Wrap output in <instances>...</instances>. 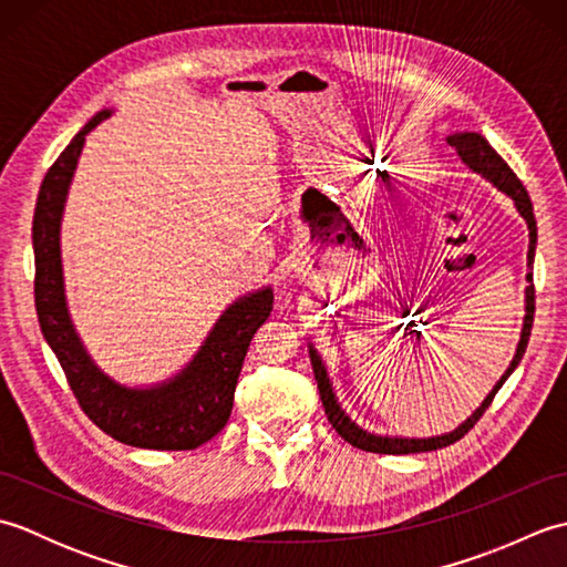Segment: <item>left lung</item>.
<instances>
[{
	"label": "left lung",
	"instance_id": "left-lung-1",
	"mask_svg": "<svg viewBox=\"0 0 567 567\" xmlns=\"http://www.w3.org/2000/svg\"><path fill=\"white\" fill-rule=\"evenodd\" d=\"M449 143L461 155L463 163H467L473 167L475 173L485 175L489 183H495L504 195H509L516 204V209L526 219L528 224V275H526V317H524V329H522V341L519 348H516V355L512 360L509 370L504 372L502 380L497 382V388L489 392L487 400L483 402V406L477 409V412L470 416L463 426H457L455 431L445 433V436H436V439H388V436H375V433H368L360 426H355L351 419L343 414V409L336 402V394L331 390V382L327 375V368H323L321 358L317 355V351H309L311 353V368H315V378L319 384V394H321V404H323V412H327L331 426L336 429V433H341V439L348 441L351 445L360 451H368V453H388V455H404V453H426V451H436V449H445V445H451L455 441H461L465 433L473 429L480 416L487 412V406L495 400V394L499 392V388L512 375V370L519 365V360L526 351L528 346V336H532V327H534V311H536V290H534V275H532V265H534V250H536V219H534V204L532 197H528L526 187L522 185V179L514 175L512 167L504 163L502 155L489 146V143L480 136V134H453L449 136Z\"/></svg>",
	"mask_w": 567,
	"mask_h": 567
}]
</instances>
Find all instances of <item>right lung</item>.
Segmentation results:
<instances>
[{"label":"right lung","mask_w":567,"mask_h":567,"mask_svg":"<svg viewBox=\"0 0 567 567\" xmlns=\"http://www.w3.org/2000/svg\"><path fill=\"white\" fill-rule=\"evenodd\" d=\"M112 112L84 124L58 161L48 167L33 214V297L43 339L53 348L80 409L106 436L153 451H195L219 433L234 409V392L252 336L272 311V290L244 297L224 311L195 360L171 382L153 390H128L84 353L63 295L60 216L84 136Z\"/></svg>","instance_id":"right-lung-1"}]
</instances>
